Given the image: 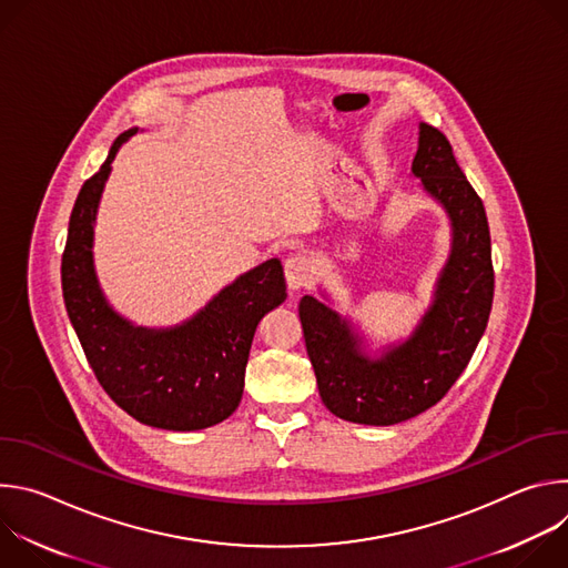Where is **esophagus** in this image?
Here are the masks:
<instances>
[{
	"label": "esophagus",
	"instance_id": "34e87169",
	"mask_svg": "<svg viewBox=\"0 0 568 568\" xmlns=\"http://www.w3.org/2000/svg\"><path fill=\"white\" fill-rule=\"evenodd\" d=\"M314 278H316V270L312 265V261L307 256H301V254H294L285 261V281H287V287L296 294L301 290H307L314 285Z\"/></svg>",
	"mask_w": 568,
	"mask_h": 568
}]
</instances>
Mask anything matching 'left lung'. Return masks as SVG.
Listing matches in <instances>:
<instances>
[{"label":"left lung","instance_id":"obj_1","mask_svg":"<svg viewBox=\"0 0 568 568\" xmlns=\"http://www.w3.org/2000/svg\"><path fill=\"white\" fill-rule=\"evenodd\" d=\"M412 175L452 226L447 263L414 333L371 355L351 318L314 296L298 303L318 395L337 418L357 425H397L440 402L469 364L493 310L488 217L447 136L427 123H420Z\"/></svg>","mask_w":568,"mask_h":568}]
</instances>
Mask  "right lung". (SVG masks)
Masks as SVG:
<instances>
[{
  "instance_id": "1",
  "label": "right lung",
  "mask_w": 568,
  "mask_h": 568,
  "mask_svg": "<svg viewBox=\"0 0 568 568\" xmlns=\"http://www.w3.org/2000/svg\"><path fill=\"white\" fill-rule=\"evenodd\" d=\"M136 132L132 128L112 143L101 171L75 197L62 254V296L97 379L123 412L156 429H206L237 409L256 326L287 296L283 265L270 258L240 274L171 328H145L121 316L101 290L92 247L112 161Z\"/></svg>"
}]
</instances>
